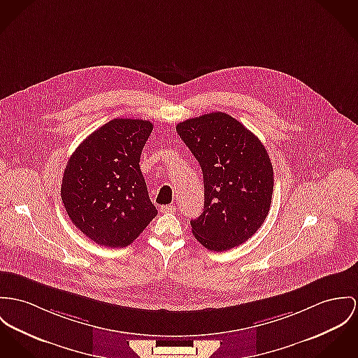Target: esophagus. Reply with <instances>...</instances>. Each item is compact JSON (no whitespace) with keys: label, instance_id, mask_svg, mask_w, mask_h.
Wrapping results in <instances>:
<instances>
[{"label":"esophagus","instance_id":"34e87169","mask_svg":"<svg viewBox=\"0 0 358 358\" xmlns=\"http://www.w3.org/2000/svg\"><path fill=\"white\" fill-rule=\"evenodd\" d=\"M161 213H174L176 211V207L173 204H166V206H161L159 207Z\"/></svg>","mask_w":358,"mask_h":358}]
</instances>
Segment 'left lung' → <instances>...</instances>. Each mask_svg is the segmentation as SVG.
<instances>
[{
    "label": "left lung",
    "instance_id": "8db88e82",
    "mask_svg": "<svg viewBox=\"0 0 358 358\" xmlns=\"http://www.w3.org/2000/svg\"><path fill=\"white\" fill-rule=\"evenodd\" d=\"M176 129L203 171L204 210L191 220L194 238L214 252L241 245L271 206L274 171L264 145L222 111L185 120Z\"/></svg>",
    "mask_w": 358,
    "mask_h": 358
}]
</instances>
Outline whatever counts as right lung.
I'll use <instances>...</instances> for the list:
<instances>
[{
  "label": "right lung",
  "mask_w": 358,
  "mask_h": 358,
  "mask_svg": "<svg viewBox=\"0 0 358 358\" xmlns=\"http://www.w3.org/2000/svg\"><path fill=\"white\" fill-rule=\"evenodd\" d=\"M151 132L150 121L114 118L80 143L65 167V210L102 247H128L157 217L138 165Z\"/></svg>",
  "instance_id": "1"
}]
</instances>
